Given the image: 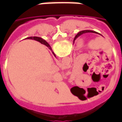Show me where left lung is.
Segmentation results:
<instances>
[{"mask_svg":"<svg viewBox=\"0 0 122 122\" xmlns=\"http://www.w3.org/2000/svg\"><path fill=\"white\" fill-rule=\"evenodd\" d=\"M86 32H93V33H97V34H99L98 32H95V31H93V30H82V31H80V32H79L78 34L76 35V36H75V38H74V40L76 39L79 36H80V35H82V34H84V33H86Z\"/></svg>","mask_w":122,"mask_h":122,"instance_id":"obj_1","label":"left lung"}]
</instances>
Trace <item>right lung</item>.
Wrapping results in <instances>:
<instances>
[{"mask_svg": "<svg viewBox=\"0 0 122 122\" xmlns=\"http://www.w3.org/2000/svg\"><path fill=\"white\" fill-rule=\"evenodd\" d=\"M30 38H33L34 40H36V41H38V42L41 43V44H44V45L46 46L47 47H48L50 50H51V48L50 46L48 44V43L47 42H46L45 40H44L43 38H42L37 37V36H33V37H32V36H31V37H30ZM53 53V55L55 56L54 53Z\"/></svg>", "mask_w": 122, "mask_h": 122, "instance_id": "add662e5", "label": "right lung"}]
</instances>
